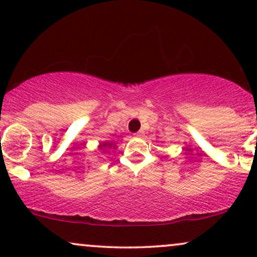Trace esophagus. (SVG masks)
<instances>
[{
  "label": "esophagus",
  "mask_w": 257,
  "mask_h": 257,
  "mask_svg": "<svg viewBox=\"0 0 257 257\" xmlns=\"http://www.w3.org/2000/svg\"><path fill=\"white\" fill-rule=\"evenodd\" d=\"M143 134H144V131H143V130H141V131L137 132V136H142Z\"/></svg>",
  "instance_id": "34e87169"
}]
</instances>
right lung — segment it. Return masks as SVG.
Instances as JSON below:
<instances>
[{
    "instance_id": "obj_1",
    "label": "right lung",
    "mask_w": 257,
    "mask_h": 257,
    "mask_svg": "<svg viewBox=\"0 0 257 257\" xmlns=\"http://www.w3.org/2000/svg\"><path fill=\"white\" fill-rule=\"evenodd\" d=\"M107 145H108V147H110V145H112V144H102V147H107Z\"/></svg>"
}]
</instances>
